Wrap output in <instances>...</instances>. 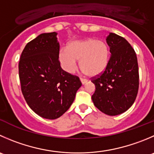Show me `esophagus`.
I'll list each match as a JSON object with an SVG mask.
<instances>
[{"label": "esophagus", "instance_id": "34e87169", "mask_svg": "<svg viewBox=\"0 0 154 154\" xmlns=\"http://www.w3.org/2000/svg\"><path fill=\"white\" fill-rule=\"evenodd\" d=\"M80 81H81L82 84H83V85H84L85 83H86V82H87V80H84V79H83V78H80Z\"/></svg>", "mask_w": 154, "mask_h": 154}]
</instances>
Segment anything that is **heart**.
Wrapping results in <instances>:
<instances>
[{
  "mask_svg": "<svg viewBox=\"0 0 154 154\" xmlns=\"http://www.w3.org/2000/svg\"><path fill=\"white\" fill-rule=\"evenodd\" d=\"M108 47L104 41L87 38L69 42L66 49L59 51V59L62 68L68 73L75 70L76 61L83 74L95 77L104 72L109 63Z\"/></svg>",
  "mask_w": 154,
  "mask_h": 154,
  "instance_id": "heart-1",
  "label": "heart"
}]
</instances>
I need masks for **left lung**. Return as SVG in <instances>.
I'll return each mask as SVG.
<instances>
[{"mask_svg": "<svg viewBox=\"0 0 154 154\" xmlns=\"http://www.w3.org/2000/svg\"><path fill=\"white\" fill-rule=\"evenodd\" d=\"M111 53L107 69L92 80L94 105L109 116L121 114L133 104L138 91L139 74L135 52L125 38L109 33L106 37Z\"/></svg>", "mask_w": 154, "mask_h": 154, "instance_id": "1", "label": "left lung"}]
</instances>
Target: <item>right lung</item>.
Listing matches in <instances>:
<instances>
[{
	"label": "right lung",
	"instance_id": "add662e5",
	"mask_svg": "<svg viewBox=\"0 0 154 154\" xmlns=\"http://www.w3.org/2000/svg\"><path fill=\"white\" fill-rule=\"evenodd\" d=\"M57 33H43L27 44L19 64L23 96L43 118L55 120L69 109L82 83L62 69Z\"/></svg>",
	"mask_w": 154,
	"mask_h": 154
}]
</instances>
